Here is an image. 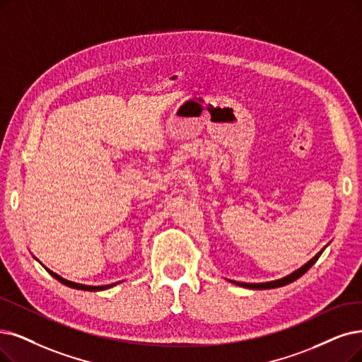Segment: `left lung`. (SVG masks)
I'll return each instance as SVG.
<instances>
[{"label": "left lung", "mask_w": 362, "mask_h": 362, "mask_svg": "<svg viewBox=\"0 0 362 362\" xmlns=\"http://www.w3.org/2000/svg\"><path fill=\"white\" fill-rule=\"evenodd\" d=\"M324 251V250H322ZM322 251L321 252H317L309 263H306L305 266L303 267H300L298 270H296L294 273H291V274H288V276H285V278H282V279H278V281H272V282H264V284H243V282H236V281H231L233 284H236V285H239V286H245V288H251V290H270V288H279V286H284V285H288V284H291V282H294L296 279H298L300 276H303V274H305L316 262H317V258L321 257V254H322Z\"/></svg>", "instance_id": "8db88e82"}]
</instances>
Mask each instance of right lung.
Here are the masks:
<instances>
[{
    "label": "right lung",
    "mask_w": 362,
    "mask_h": 362,
    "mask_svg": "<svg viewBox=\"0 0 362 362\" xmlns=\"http://www.w3.org/2000/svg\"><path fill=\"white\" fill-rule=\"evenodd\" d=\"M47 272L52 274V276H53L54 279L59 281L61 284H64V285H66V286H71V288H76V290H83V291H103V290H107V288H111L112 285H115V284H111V285H104V286H90V285H81V284H76V282L66 281V279L61 278L59 274H56L54 272H52V270H49V269H47Z\"/></svg>",
    "instance_id": "right-lung-1"
}]
</instances>
